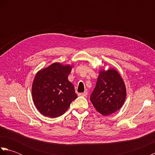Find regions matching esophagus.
<instances>
[{"label": "esophagus", "mask_w": 155, "mask_h": 155, "mask_svg": "<svg viewBox=\"0 0 155 155\" xmlns=\"http://www.w3.org/2000/svg\"><path fill=\"white\" fill-rule=\"evenodd\" d=\"M79 96H83V97H87V92H84V93H79L78 94Z\"/></svg>", "instance_id": "34e87169"}]
</instances>
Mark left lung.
Returning <instances> with one entry per match:
<instances>
[{
  "label": "left lung",
  "mask_w": 155,
  "mask_h": 155,
  "mask_svg": "<svg viewBox=\"0 0 155 155\" xmlns=\"http://www.w3.org/2000/svg\"><path fill=\"white\" fill-rule=\"evenodd\" d=\"M126 95L124 83L118 71L114 68L103 69L99 71L90 100L98 113L107 116L120 109Z\"/></svg>",
  "instance_id": "8db88e82"
}]
</instances>
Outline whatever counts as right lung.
Masks as SVG:
<instances>
[{"instance_id": "obj_1", "label": "right lung", "mask_w": 155, "mask_h": 155, "mask_svg": "<svg viewBox=\"0 0 155 155\" xmlns=\"http://www.w3.org/2000/svg\"><path fill=\"white\" fill-rule=\"evenodd\" d=\"M72 67L54 62L36 74L32 85V100L44 116H61L77 98L73 84L68 80Z\"/></svg>"}]
</instances>
